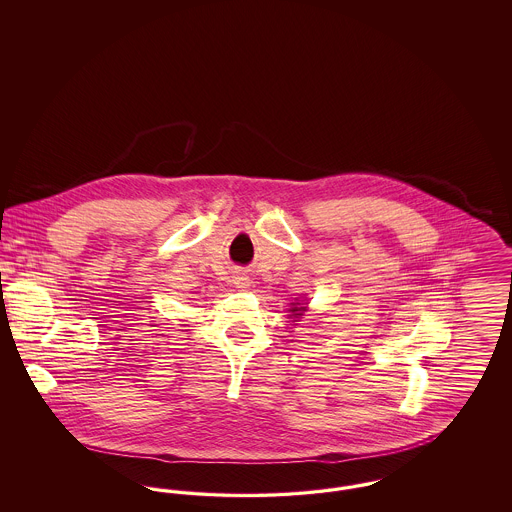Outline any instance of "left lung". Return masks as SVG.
<instances>
[{
	"mask_svg": "<svg viewBox=\"0 0 512 512\" xmlns=\"http://www.w3.org/2000/svg\"><path fill=\"white\" fill-rule=\"evenodd\" d=\"M297 311H305V307H299V309L295 307V309H292V313H297ZM299 315H301V313H299Z\"/></svg>",
	"mask_w": 512,
	"mask_h": 512,
	"instance_id": "left-lung-1",
	"label": "left lung"
}]
</instances>
